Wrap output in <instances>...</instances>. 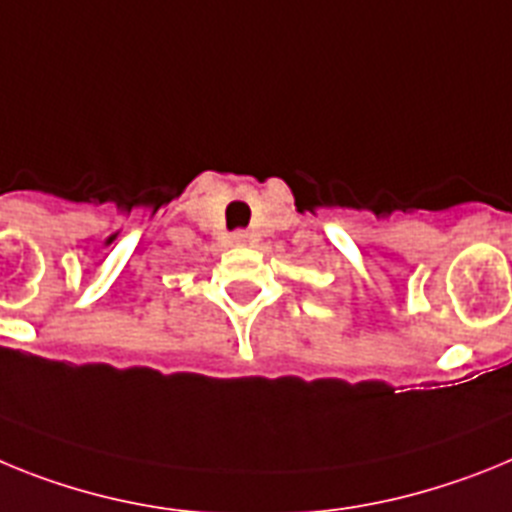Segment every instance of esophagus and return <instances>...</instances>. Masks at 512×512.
Wrapping results in <instances>:
<instances>
[{"label":"esophagus","instance_id":"obj_1","mask_svg":"<svg viewBox=\"0 0 512 512\" xmlns=\"http://www.w3.org/2000/svg\"><path fill=\"white\" fill-rule=\"evenodd\" d=\"M231 242H234V244H250L252 234H250V231H234V234H231Z\"/></svg>","mask_w":512,"mask_h":512}]
</instances>
